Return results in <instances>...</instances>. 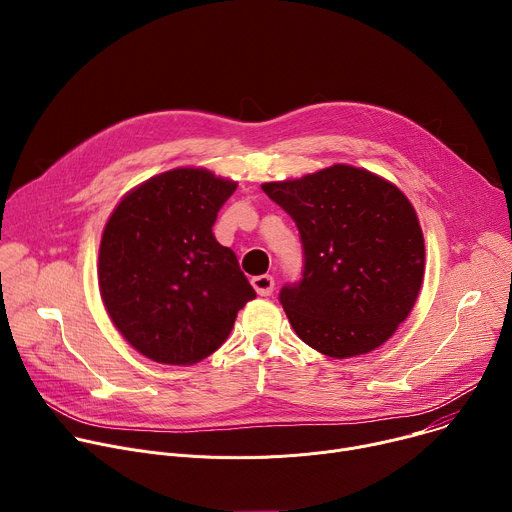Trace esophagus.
Wrapping results in <instances>:
<instances>
[{"label": "esophagus", "instance_id": "1", "mask_svg": "<svg viewBox=\"0 0 512 512\" xmlns=\"http://www.w3.org/2000/svg\"><path fill=\"white\" fill-rule=\"evenodd\" d=\"M251 285L253 289L257 291L259 296H271L273 294V287H275V281L271 275H257L251 279Z\"/></svg>", "mask_w": 512, "mask_h": 512}]
</instances>
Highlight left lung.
I'll return each mask as SVG.
<instances>
[{
    "mask_svg": "<svg viewBox=\"0 0 512 512\" xmlns=\"http://www.w3.org/2000/svg\"><path fill=\"white\" fill-rule=\"evenodd\" d=\"M263 192L300 231L304 273L279 302L296 334L332 358L367 354L409 316L423 283L415 208L385 178L334 164Z\"/></svg>",
    "mask_w": 512,
    "mask_h": 512,
    "instance_id": "8db88e82",
    "label": "left lung"
}]
</instances>
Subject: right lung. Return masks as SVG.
Wrapping results in <instances>:
<instances>
[{"label":"right lung","instance_id":"1","mask_svg":"<svg viewBox=\"0 0 512 512\" xmlns=\"http://www.w3.org/2000/svg\"><path fill=\"white\" fill-rule=\"evenodd\" d=\"M237 182L176 168L127 192L105 225L99 289L121 336L162 364H194L221 346L255 289L212 225Z\"/></svg>","mask_w":512,"mask_h":512}]
</instances>
